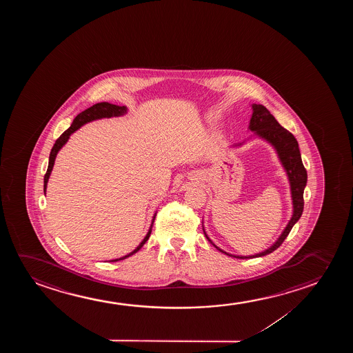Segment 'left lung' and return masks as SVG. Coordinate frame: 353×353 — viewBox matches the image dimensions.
Instances as JSON below:
<instances>
[{
  "mask_svg": "<svg viewBox=\"0 0 353 353\" xmlns=\"http://www.w3.org/2000/svg\"><path fill=\"white\" fill-rule=\"evenodd\" d=\"M252 106V117L248 125V130L253 132V137H256L259 140L265 141L266 143L275 150L276 155L280 160V164L285 170V176L288 179L290 189V198H292V217L290 222L285 225L283 232H281L280 236L277 237L270 247H268L264 251L251 254V256H236L228 252L223 251L217 245L213 243L212 240L208 237L205 232V227L203 230L205 236L208 241L212 243L213 246L217 248L218 251L222 252L224 254L234 258H240V259H248V258H258V256H266L271 252L275 251L276 248L281 246V243L285 241V237L288 236L292 228L295 223L299 221V218L303 214L304 210V189L307 183V172L305 170L303 161H301V154H300L299 145L298 141L295 140L294 136L290 134V131L285 130V128L279 124L276 121L275 117L271 114L269 110H266L263 105H256L253 103ZM250 137V139H252ZM248 139V140H250ZM246 141L242 143L232 145V148H239L245 145Z\"/></svg>",
  "mask_w": 353,
  "mask_h": 353,
  "instance_id": "left-lung-1",
  "label": "left lung"
}]
</instances>
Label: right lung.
<instances>
[{
	"instance_id": "add662e5",
	"label": "right lung",
	"mask_w": 353,
	"mask_h": 353,
	"mask_svg": "<svg viewBox=\"0 0 353 353\" xmlns=\"http://www.w3.org/2000/svg\"><path fill=\"white\" fill-rule=\"evenodd\" d=\"M126 113H128V107L117 106V105H112V103H108V102H99V103H95V105H92V107L87 108L85 111L81 112V113L73 119L72 124L68 128V130L65 131L63 135L60 136L58 140L55 141V143H54L52 152H50V154H49L48 169H47V172L44 174V194L47 192V184H48V179L49 177H50V174H52V170H53L55 158H57V155H58L59 152L63 148V145L68 143L70 136L72 135L74 131L81 129L83 125H85L88 123H90V121L102 119V118H113V117L124 116ZM155 216H157V211H155L153 217H152L150 230L145 234V239L140 242V245L136 247L135 250L130 252L129 254L121 256V258H118V259H112V261H123V259H125L128 256L135 254L136 252L140 251L141 247L143 246L145 242H147V240L150 239V232H152V227H153V223H154Z\"/></svg>"
}]
</instances>
